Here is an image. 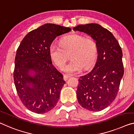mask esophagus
I'll list each match as a JSON object with an SVG mask.
<instances>
[{
	"instance_id": "1",
	"label": "esophagus",
	"mask_w": 134,
	"mask_h": 134,
	"mask_svg": "<svg viewBox=\"0 0 134 134\" xmlns=\"http://www.w3.org/2000/svg\"><path fill=\"white\" fill-rule=\"evenodd\" d=\"M70 77H71V75H67V74H64V75H63V79H64L65 81H66Z\"/></svg>"
}]
</instances>
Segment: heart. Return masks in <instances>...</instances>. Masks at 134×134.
Masks as SVG:
<instances>
[{
  "label": "heart",
  "instance_id": "obj_1",
  "mask_svg": "<svg viewBox=\"0 0 134 134\" xmlns=\"http://www.w3.org/2000/svg\"><path fill=\"white\" fill-rule=\"evenodd\" d=\"M49 55L53 63L62 69L70 58L72 60L65 67L70 74L79 72L83 68H92L98 58V50L93 39L86 38L79 34L65 36L61 39L60 44L53 42L48 48Z\"/></svg>",
  "mask_w": 134,
  "mask_h": 134
}]
</instances>
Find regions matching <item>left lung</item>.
<instances>
[{
	"label": "left lung",
	"instance_id": "1",
	"mask_svg": "<svg viewBox=\"0 0 134 134\" xmlns=\"http://www.w3.org/2000/svg\"><path fill=\"white\" fill-rule=\"evenodd\" d=\"M73 29L89 35L97 44V60L93 69L79 79L77 97L82 107L99 111L110 105L118 93L124 74L122 48L111 32L98 24H81Z\"/></svg>",
	"mask_w": 134,
	"mask_h": 134
}]
</instances>
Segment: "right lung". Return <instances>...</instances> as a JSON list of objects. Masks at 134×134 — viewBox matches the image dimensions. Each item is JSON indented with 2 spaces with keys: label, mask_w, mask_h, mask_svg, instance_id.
<instances>
[{
  "label": "right lung",
  "mask_w": 134,
  "mask_h": 134,
  "mask_svg": "<svg viewBox=\"0 0 134 134\" xmlns=\"http://www.w3.org/2000/svg\"><path fill=\"white\" fill-rule=\"evenodd\" d=\"M71 30L69 27L45 24L26 35L15 58L14 80L18 95L26 107L38 114L55 107L65 81L52 64L48 48L57 36ZM32 71L34 75H30Z\"/></svg>",
  "instance_id": "obj_1"
}]
</instances>
